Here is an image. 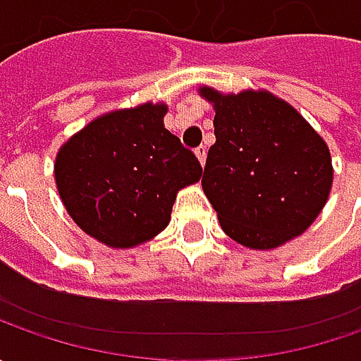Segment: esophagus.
<instances>
[{
    "label": "esophagus",
    "mask_w": 361,
    "mask_h": 361,
    "mask_svg": "<svg viewBox=\"0 0 361 361\" xmlns=\"http://www.w3.org/2000/svg\"><path fill=\"white\" fill-rule=\"evenodd\" d=\"M195 154H197V159H199V162L201 164H204V159H207V146H199L197 150H195Z\"/></svg>",
    "instance_id": "34e87169"
}]
</instances>
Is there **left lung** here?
Listing matches in <instances>:
<instances>
[{
    "mask_svg": "<svg viewBox=\"0 0 361 361\" xmlns=\"http://www.w3.org/2000/svg\"><path fill=\"white\" fill-rule=\"evenodd\" d=\"M215 110L202 190L221 229L247 249L271 251L312 227L329 199L327 142L269 90L223 94L201 86Z\"/></svg>",
    "mask_w": 361,
    "mask_h": 361,
    "instance_id": "left-lung-1",
    "label": "left lung"
}]
</instances>
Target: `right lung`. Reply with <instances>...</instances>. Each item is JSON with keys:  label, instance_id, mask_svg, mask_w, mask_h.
Masks as SVG:
<instances>
[{"label": "right lung", "instance_id": "obj_1", "mask_svg": "<svg viewBox=\"0 0 361 361\" xmlns=\"http://www.w3.org/2000/svg\"><path fill=\"white\" fill-rule=\"evenodd\" d=\"M164 102L100 114L72 134L54 162L72 221L110 249L150 241L171 223L178 190L201 180L197 157L164 128Z\"/></svg>", "mask_w": 361, "mask_h": 361}]
</instances>
